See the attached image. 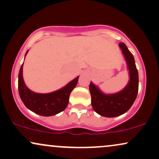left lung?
I'll use <instances>...</instances> for the list:
<instances>
[{
	"label": "left lung",
	"mask_w": 159,
	"mask_h": 159,
	"mask_svg": "<svg viewBox=\"0 0 159 159\" xmlns=\"http://www.w3.org/2000/svg\"><path fill=\"white\" fill-rule=\"evenodd\" d=\"M127 63L129 81L121 91L114 94H105L91 82L89 91L94 111L106 117H115L128 111L135 101L139 89V75L134 56L125 44H119Z\"/></svg>",
	"instance_id": "8db88e82"
}]
</instances>
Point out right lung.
Returning <instances> with one entry per match:
<instances>
[{
    "label": "right lung",
    "mask_w": 159,
    "mask_h": 159,
    "mask_svg": "<svg viewBox=\"0 0 159 159\" xmlns=\"http://www.w3.org/2000/svg\"><path fill=\"white\" fill-rule=\"evenodd\" d=\"M29 51L26 52L25 55ZM23 64L18 75V91L22 101L31 111L44 116H53L64 111L69 103L70 94L77 85L76 77L63 88L50 93H37L30 90L25 85L23 77Z\"/></svg>",
    "instance_id": "add662e5"
}]
</instances>
